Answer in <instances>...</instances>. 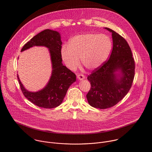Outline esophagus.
Segmentation results:
<instances>
[{
	"label": "esophagus",
	"mask_w": 152,
	"mask_h": 152,
	"mask_svg": "<svg viewBox=\"0 0 152 152\" xmlns=\"http://www.w3.org/2000/svg\"><path fill=\"white\" fill-rule=\"evenodd\" d=\"M77 77L79 80H83V79H84L85 78V75H83V74H79V75H77Z\"/></svg>",
	"instance_id": "1"
}]
</instances>
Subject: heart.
<instances>
[{"instance_id":"b5f03b06","label":"heart","mask_w":152,"mask_h":152,"mask_svg":"<svg viewBox=\"0 0 152 152\" xmlns=\"http://www.w3.org/2000/svg\"><path fill=\"white\" fill-rule=\"evenodd\" d=\"M112 48V42L104 34L87 33L73 37L68 46L61 50V56L67 67L76 68L80 58L83 66L94 70L100 67L107 59Z\"/></svg>"}]
</instances>
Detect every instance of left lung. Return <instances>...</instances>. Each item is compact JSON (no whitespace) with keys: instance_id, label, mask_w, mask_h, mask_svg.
<instances>
[{"instance_id":"8db88e82","label":"left lung","mask_w":152,"mask_h":152,"mask_svg":"<svg viewBox=\"0 0 152 152\" xmlns=\"http://www.w3.org/2000/svg\"><path fill=\"white\" fill-rule=\"evenodd\" d=\"M113 47L110 58L88 75L91 89L86 95L89 105L106 109L117 104L130 91L134 77L135 62L131 48L126 40L113 29ZM120 70V80L114 73Z\"/></svg>"}]
</instances>
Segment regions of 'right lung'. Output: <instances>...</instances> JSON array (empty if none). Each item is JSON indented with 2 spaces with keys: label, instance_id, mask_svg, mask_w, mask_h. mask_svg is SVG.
I'll use <instances>...</instances> for the list:
<instances>
[{
  "label": "right lung",
  "instance_id": "right-lung-1",
  "mask_svg": "<svg viewBox=\"0 0 152 152\" xmlns=\"http://www.w3.org/2000/svg\"><path fill=\"white\" fill-rule=\"evenodd\" d=\"M61 44L60 34L47 29L35 35L21 50V51H23L33 46H45L49 49L50 53L53 67L52 75L48 84L43 89L37 92L26 91L17 75L23 95L39 107L53 108L60 105L69 86L76 80V75L61 63Z\"/></svg>",
  "mask_w": 152,
  "mask_h": 152
}]
</instances>
